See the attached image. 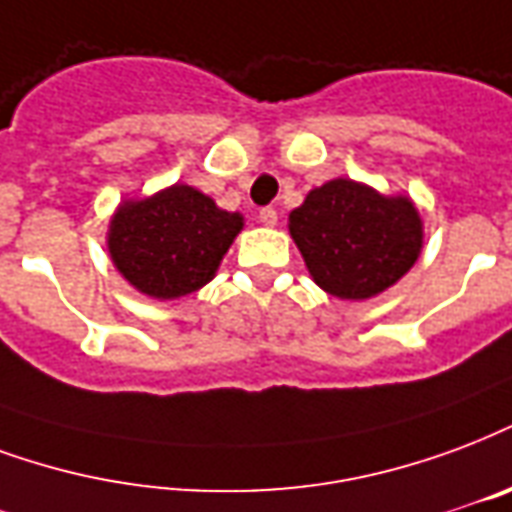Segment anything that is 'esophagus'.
Instances as JSON below:
<instances>
[{
    "mask_svg": "<svg viewBox=\"0 0 512 512\" xmlns=\"http://www.w3.org/2000/svg\"><path fill=\"white\" fill-rule=\"evenodd\" d=\"M257 219L263 222L266 227H274L276 222H279V217H276L274 208H260V214H257Z\"/></svg>",
    "mask_w": 512,
    "mask_h": 512,
    "instance_id": "obj_1",
    "label": "esophagus"
}]
</instances>
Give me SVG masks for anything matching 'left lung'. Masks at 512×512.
Segmentation results:
<instances>
[{
  "instance_id": "8db88e82",
  "label": "left lung",
  "mask_w": 512,
  "mask_h": 512,
  "mask_svg": "<svg viewBox=\"0 0 512 512\" xmlns=\"http://www.w3.org/2000/svg\"><path fill=\"white\" fill-rule=\"evenodd\" d=\"M287 230L314 285L339 301H366L393 287L423 249V219L410 195H382L352 179L309 189Z\"/></svg>"
}]
</instances>
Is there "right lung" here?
I'll return each mask as SVG.
<instances>
[{"label": "right lung", "instance_id": "obj_1", "mask_svg": "<svg viewBox=\"0 0 512 512\" xmlns=\"http://www.w3.org/2000/svg\"><path fill=\"white\" fill-rule=\"evenodd\" d=\"M244 230V214L225 211L189 184L121 200L108 222L113 268L138 293L176 301L208 285Z\"/></svg>", "mask_w": 512, "mask_h": 512}]
</instances>
